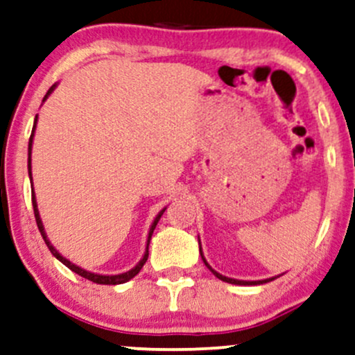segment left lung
Here are the masks:
<instances>
[{
  "label": "left lung",
  "instance_id": "1",
  "mask_svg": "<svg viewBox=\"0 0 355 355\" xmlns=\"http://www.w3.org/2000/svg\"><path fill=\"white\" fill-rule=\"evenodd\" d=\"M198 245H200V239H198ZM200 255H202V260H203V263H205V266H207V268H210L211 274H214L215 277H217V279L223 280V282L235 284V285H260V284H267V282H270V280H274V279H277V277H280V275H277V277H270V279H263V280H239V279H230V277H225V275L218 274L217 270H214V268H211V267L209 266V262H207L205 257H203L202 245H200Z\"/></svg>",
  "mask_w": 355,
  "mask_h": 355
}]
</instances>
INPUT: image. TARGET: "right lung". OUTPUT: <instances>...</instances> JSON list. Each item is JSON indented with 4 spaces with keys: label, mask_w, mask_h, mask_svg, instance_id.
<instances>
[{
    "label": "right lung",
    "mask_w": 355,
    "mask_h": 355,
    "mask_svg": "<svg viewBox=\"0 0 355 355\" xmlns=\"http://www.w3.org/2000/svg\"><path fill=\"white\" fill-rule=\"evenodd\" d=\"M55 88H56V83L53 85V87H51L50 89H48V93H46V95H44V98H43V103H44V101H46L48 96L51 95L53 89H55ZM36 123H38V115L35 116L33 132H31L30 144H28V175H30V182H31V183H33V177H31V148H33V137H35ZM31 202H33V210H35L36 225H38L40 232H42V237H43V240H44V243H46V245H48V248H50L51 254L55 255L56 259H58L60 262L63 263V266H67L68 268H70V270L75 272V274H78V275L83 277V279H88V280H92V282H95V284H101V285H118V284H125V282H128L130 279H133V277H135V275L138 274V272L141 270V267L145 266L146 259H148V245H150V239H152V234H153L155 227H157L158 220H160L162 215H164V211L166 210V207H165V209L158 211V215H157V217H155L153 223H152V227H150V230H148V239H146V248H145V254H144V257H141V259H140V262H138L137 266L133 267V268H130L128 272H123V274H116V275H103V274H95V272L85 270V268H81V267H78V266H75V263L70 262V260H68V259H64V257L61 255L60 252L56 250V248L51 245V242H50V240H48V237H46V232H44V227H43L42 217H40L38 203H36V197H35V190H31Z\"/></svg>",
    "instance_id": "add662e5"
}]
</instances>
